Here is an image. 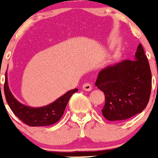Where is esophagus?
Segmentation results:
<instances>
[{
  "mask_svg": "<svg viewBox=\"0 0 158 158\" xmlns=\"http://www.w3.org/2000/svg\"><path fill=\"white\" fill-rule=\"evenodd\" d=\"M82 88H83V89L84 90H85V91H91L93 87L90 83H89V82H85V83L83 85V86H82Z\"/></svg>",
  "mask_w": 158,
  "mask_h": 158,
  "instance_id": "obj_1",
  "label": "esophagus"
}]
</instances>
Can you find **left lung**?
I'll use <instances>...</instances> for the list:
<instances>
[{"mask_svg":"<svg viewBox=\"0 0 158 158\" xmlns=\"http://www.w3.org/2000/svg\"><path fill=\"white\" fill-rule=\"evenodd\" d=\"M95 85L105 94L102 112L109 121H123L143 111L149 101L152 74L141 44L135 60H124L102 69Z\"/></svg>","mask_w":158,"mask_h":158,"instance_id":"obj_1","label":"left lung"}]
</instances>
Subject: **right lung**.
Listing matches in <instances>:
<instances>
[{
    "label": "right lung",
    "instance_id": "1",
    "mask_svg": "<svg viewBox=\"0 0 158 158\" xmlns=\"http://www.w3.org/2000/svg\"><path fill=\"white\" fill-rule=\"evenodd\" d=\"M1 88V85H0ZM77 89L69 90L54 102L46 106L33 108L20 103L13 97L8 85L7 72L5 73L4 92L5 99L13 114L22 122L29 126H47L56 123L61 118L65 107L71 96L77 91Z\"/></svg>",
    "mask_w": 158,
    "mask_h": 158
}]
</instances>
